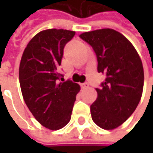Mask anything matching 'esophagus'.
I'll return each instance as SVG.
<instances>
[{"label":"esophagus","mask_w":153,"mask_h":153,"mask_svg":"<svg viewBox=\"0 0 153 153\" xmlns=\"http://www.w3.org/2000/svg\"><path fill=\"white\" fill-rule=\"evenodd\" d=\"M81 87H82V88H88V82H84V83L81 84Z\"/></svg>","instance_id":"1"}]
</instances>
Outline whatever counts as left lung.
Returning <instances> with one entry per match:
<instances>
[{
    "label": "left lung",
    "mask_w": 153,
    "mask_h": 153,
    "mask_svg": "<svg viewBox=\"0 0 153 153\" xmlns=\"http://www.w3.org/2000/svg\"><path fill=\"white\" fill-rule=\"evenodd\" d=\"M80 37L95 52L98 72L106 74L90 105L92 119L103 129H114L132 115L141 99L144 70L140 57L132 43L112 29L82 33Z\"/></svg>",
    "instance_id": "obj_1"
}]
</instances>
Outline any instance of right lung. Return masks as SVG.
<instances>
[{
	"label": "right lung",
	"mask_w": 153,
	"mask_h": 153,
	"mask_svg": "<svg viewBox=\"0 0 153 153\" xmlns=\"http://www.w3.org/2000/svg\"><path fill=\"white\" fill-rule=\"evenodd\" d=\"M76 32L48 29L37 33L27 44L19 65V83L24 100L37 122L58 130L71 120L80 86L63 81L59 73L64 48Z\"/></svg>",
	"instance_id": "add662e5"
}]
</instances>
